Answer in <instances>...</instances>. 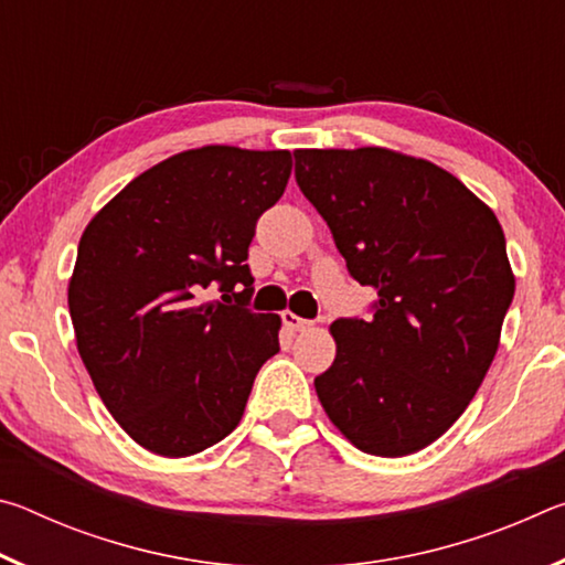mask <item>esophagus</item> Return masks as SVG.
Wrapping results in <instances>:
<instances>
[{
    "label": "esophagus",
    "instance_id": "obj_1",
    "mask_svg": "<svg viewBox=\"0 0 565 565\" xmlns=\"http://www.w3.org/2000/svg\"><path fill=\"white\" fill-rule=\"evenodd\" d=\"M281 319H284V323H286V327H289L291 331H306V329L313 327V321L296 317V313H291V311H284Z\"/></svg>",
    "mask_w": 565,
    "mask_h": 565
}]
</instances>
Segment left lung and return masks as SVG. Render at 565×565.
Returning a JSON list of instances; mask_svg holds the SVG:
<instances>
[{
  "mask_svg": "<svg viewBox=\"0 0 565 565\" xmlns=\"http://www.w3.org/2000/svg\"><path fill=\"white\" fill-rule=\"evenodd\" d=\"M294 159L349 274L379 294L369 319L331 323L321 406L363 454H416L463 414L499 349L515 291L503 228L431 161L379 147Z\"/></svg>",
  "mask_w": 565,
  "mask_h": 565,
  "instance_id": "8db88e82",
  "label": "left lung"
}]
</instances>
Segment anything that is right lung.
<instances>
[{
  "mask_svg": "<svg viewBox=\"0 0 565 565\" xmlns=\"http://www.w3.org/2000/svg\"><path fill=\"white\" fill-rule=\"evenodd\" d=\"M289 151L204 147L129 181L84 228L70 281L76 349L139 446L181 458L242 420L281 321L248 309V244ZM216 285L223 299L203 294Z\"/></svg>",
  "mask_w": 565,
  "mask_h": 565,
  "instance_id": "right-lung-1",
  "label": "right lung"
}]
</instances>
